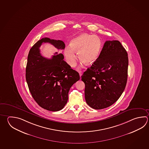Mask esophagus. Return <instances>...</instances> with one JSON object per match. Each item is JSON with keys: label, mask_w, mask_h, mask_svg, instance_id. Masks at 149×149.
<instances>
[{"label": "esophagus", "mask_w": 149, "mask_h": 149, "mask_svg": "<svg viewBox=\"0 0 149 149\" xmlns=\"http://www.w3.org/2000/svg\"><path fill=\"white\" fill-rule=\"evenodd\" d=\"M79 76H80V77H81V75H83V72L81 71H79Z\"/></svg>", "instance_id": "34e87169"}]
</instances>
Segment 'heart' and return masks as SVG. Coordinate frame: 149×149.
Segmentation results:
<instances>
[{
	"instance_id": "1",
	"label": "heart",
	"mask_w": 149,
	"mask_h": 149,
	"mask_svg": "<svg viewBox=\"0 0 149 149\" xmlns=\"http://www.w3.org/2000/svg\"><path fill=\"white\" fill-rule=\"evenodd\" d=\"M102 42L96 35L81 34L74 38L64 50L68 64L72 67L76 64L77 53L81 61L87 65L93 64L98 58L101 51Z\"/></svg>"
}]
</instances>
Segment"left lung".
Returning a JSON list of instances; mask_svg holds the SVG:
<instances>
[{"instance_id":"obj_1","label":"left lung","mask_w":149,"mask_h":149,"mask_svg":"<svg viewBox=\"0 0 149 149\" xmlns=\"http://www.w3.org/2000/svg\"><path fill=\"white\" fill-rule=\"evenodd\" d=\"M129 60L118 40H108L97 59L81 76L87 104L101 110L114 104L126 86Z\"/></svg>"}]
</instances>
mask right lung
Returning a JSON list of instances; mask_svg holds the SVG:
<instances>
[{
  "instance_id": "right-lung-1",
  "label": "right lung",
  "mask_w": 149,
  "mask_h": 149,
  "mask_svg": "<svg viewBox=\"0 0 149 149\" xmlns=\"http://www.w3.org/2000/svg\"><path fill=\"white\" fill-rule=\"evenodd\" d=\"M48 42L59 51L51 59L42 56L39 48ZM65 47L60 40L42 38L31 48L26 68V79L31 95L39 106L50 111L62 110L67 103L70 87L80 79L79 74L64 61L59 52Z\"/></svg>"
}]
</instances>
